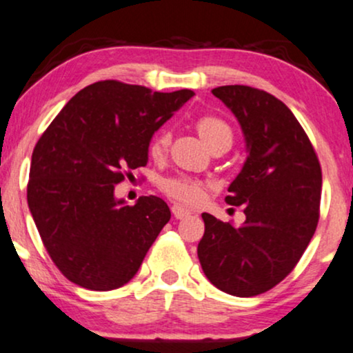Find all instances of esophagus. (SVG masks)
Masks as SVG:
<instances>
[{
	"mask_svg": "<svg viewBox=\"0 0 353 353\" xmlns=\"http://www.w3.org/2000/svg\"><path fill=\"white\" fill-rule=\"evenodd\" d=\"M171 210H172L174 217H176V219H185V217H189V215H190V210L184 209V207H181V205H172Z\"/></svg>",
	"mask_w": 353,
	"mask_h": 353,
	"instance_id": "34e87169",
	"label": "esophagus"
}]
</instances>
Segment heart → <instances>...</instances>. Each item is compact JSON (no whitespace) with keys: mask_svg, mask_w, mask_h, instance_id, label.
<instances>
[{"mask_svg":"<svg viewBox=\"0 0 353 353\" xmlns=\"http://www.w3.org/2000/svg\"><path fill=\"white\" fill-rule=\"evenodd\" d=\"M195 130H197L199 136L207 148L219 141H230L233 138V131L223 118L217 117V114H202L195 120ZM169 144V133L165 130L156 131L151 136L150 143H148V152L152 159H161L164 156L165 150ZM163 192L174 201L181 203H188V205H195V203L202 202L205 197L207 185L201 181L190 179V177L177 176L165 179L163 182Z\"/></svg>","mask_w":353,"mask_h":353,"instance_id":"b5f03b06","label":"heart"}]
</instances>
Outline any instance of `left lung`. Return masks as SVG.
I'll return each mask as SVG.
<instances>
[{"mask_svg":"<svg viewBox=\"0 0 353 353\" xmlns=\"http://www.w3.org/2000/svg\"><path fill=\"white\" fill-rule=\"evenodd\" d=\"M240 121L248 156L228 188L243 205L235 227L202 214L197 254L209 281L227 294L252 298L294 270L319 222L322 169L311 139L281 100L248 85L212 90Z\"/></svg>","mask_w":353,"mask_h":353,"instance_id":"8db88e82","label":"left lung"}]
</instances>
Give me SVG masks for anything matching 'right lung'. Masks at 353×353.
Here are the masks:
<instances>
[{"mask_svg": "<svg viewBox=\"0 0 353 353\" xmlns=\"http://www.w3.org/2000/svg\"><path fill=\"white\" fill-rule=\"evenodd\" d=\"M192 90L152 92L118 80L72 97L32 151L28 205L59 271L90 291L121 288L171 219L156 195L134 205L114 185L148 164V143Z\"/></svg>", "mask_w": 353, "mask_h": 353, "instance_id": "right-lung-1", "label": "right lung"}]
</instances>
